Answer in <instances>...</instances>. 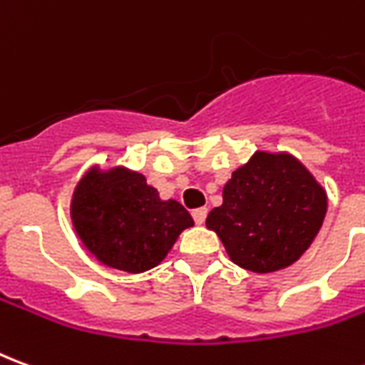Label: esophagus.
<instances>
[{
    "instance_id": "esophagus-1",
    "label": "esophagus",
    "mask_w": 365,
    "mask_h": 365,
    "mask_svg": "<svg viewBox=\"0 0 365 365\" xmlns=\"http://www.w3.org/2000/svg\"><path fill=\"white\" fill-rule=\"evenodd\" d=\"M193 221L197 222V225H203L205 222V217H207V209L205 207H199V209H193Z\"/></svg>"
}]
</instances>
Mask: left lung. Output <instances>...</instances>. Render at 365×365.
<instances>
[{
  "mask_svg": "<svg viewBox=\"0 0 365 365\" xmlns=\"http://www.w3.org/2000/svg\"><path fill=\"white\" fill-rule=\"evenodd\" d=\"M324 215L327 193L295 156L258 150L232 172L205 222L235 264L268 274L301 258Z\"/></svg>",
  "mask_w": 365,
  "mask_h": 365,
  "instance_id": "1",
  "label": "left lung"
}]
</instances>
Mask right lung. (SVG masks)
<instances>
[{
  "instance_id": "right-lung-1",
  "label": "right lung",
  "mask_w": 365,
  "mask_h": 365,
  "mask_svg": "<svg viewBox=\"0 0 365 365\" xmlns=\"http://www.w3.org/2000/svg\"><path fill=\"white\" fill-rule=\"evenodd\" d=\"M70 215L97 260L128 274L158 266L180 232L193 227L182 203L162 201L143 174L123 166L91 168L76 187Z\"/></svg>"
}]
</instances>
